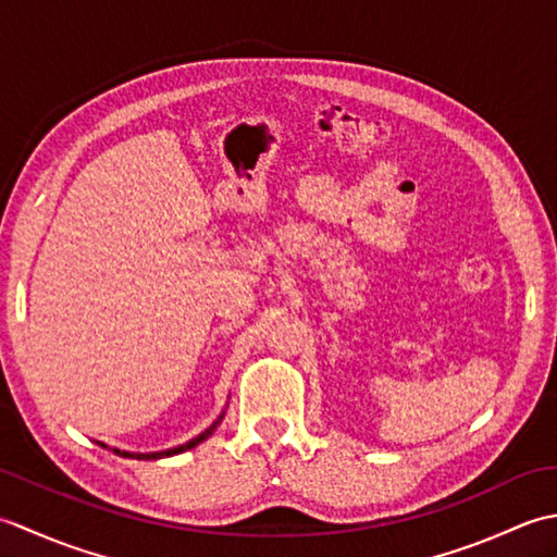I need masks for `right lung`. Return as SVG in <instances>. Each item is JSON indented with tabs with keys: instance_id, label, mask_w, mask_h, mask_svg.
I'll use <instances>...</instances> for the list:
<instances>
[{
	"instance_id": "add662e5",
	"label": "right lung",
	"mask_w": 557,
	"mask_h": 557,
	"mask_svg": "<svg viewBox=\"0 0 557 557\" xmlns=\"http://www.w3.org/2000/svg\"><path fill=\"white\" fill-rule=\"evenodd\" d=\"M222 419H224V411L220 413V417L212 421L208 429L203 431V433H198L196 437H191V441L188 443H184V445H176V447H170V449H160V453H128V449H120V447H108L104 443H100L98 441V445L100 447H108V449H112L114 455H120V457H128V459H162V457H172V455H182V453H186V449H191V447H196L198 443H203V441H208V437L215 433V429L218 425L222 423Z\"/></svg>"
}]
</instances>
